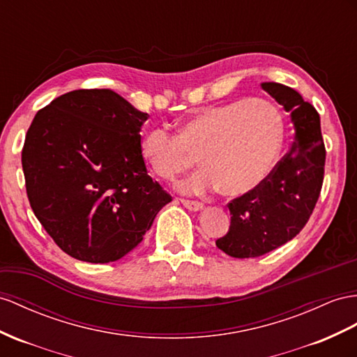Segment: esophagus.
<instances>
[{"label":"esophagus","mask_w":357,"mask_h":357,"mask_svg":"<svg viewBox=\"0 0 357 357\" xmlns=\"http://www.w3.org/2000/svg\"><path fill=\"white\" fill-rule=\"evenodd\" d=\"M181 204L184 205L190 211H200L204 208V205L200 202H196V200H187V199H179Z\"/></svg>","instance_id":"1"}]
</instances>
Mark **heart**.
<instances>
[{
	"label": "heart",
	"mask_w": 357,
	"mask_h": 357,
	"mask_svg": "<svg viewBox=\"0 0 357 357\" xmlns=\"http://www.w3.org/2000/svg\"><path fill=\"white\" fill-rule=\"evenodd\" d=\"M282 144V117L267 99L250 98L202 107L178 128V135L153 128L142 139V155L155 175L173 179L195 166L205 170L181 182L185 193L220 188L241 197L268 178Z\"/></svg>",
	"instance_id": "b5f03b06"
}]
</instances>
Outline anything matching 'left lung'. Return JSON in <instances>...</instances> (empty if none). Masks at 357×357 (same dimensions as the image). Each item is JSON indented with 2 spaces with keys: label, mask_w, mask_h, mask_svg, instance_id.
<instances>
[{
  "label": "left lung",
  "mask_w": 357,
  "mask_h": 357,
  "mask_svg": "<svg viewBox=\"0 0 357 357\" xmlns=\"http://www.w3.org/2000/svg\"><path fill=\"white\" fill-rule=\"evenodd\" d=\"M261 87L289 113L294 140L259 188L227 205L229 231L215 244L240 259L262 257L294 238L314 211L324 178L326 148L317 109L288 86Z\"/></svg>",
  "instance_id": "1"
}]
</instances>
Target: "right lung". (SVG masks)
I'll use <instances>...</instances> for the list:
<instances>
[{"mask_svg":"<svg viewBox=\"0 0 357 357\" xmlns=\"http://www.w3.org/2000/svg\"><path fill=\"white\" fill-rule=\"evenodd\" d=\"M148 117L109 89L69 91L34 116L22 149L26 196L69 257L123 258L172 200L146 170Z\"/></svg>","mask_w":357,"mask_h":357,"instance_id":"obj_1","label":"right lung"}]
</instances>
